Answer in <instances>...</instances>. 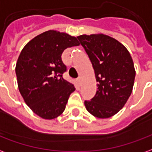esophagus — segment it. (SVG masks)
I'll list each match as a JSON object with an SVG mask.
<instances>
[{"instance_id": "1", "label": "esophagus", "mask_w": 152, "mask_h": 152, "mask_svg": "<svg viewBox=\"0 0 152 152\" xmlns=\"http://www.w3.org/2000/svg\"><path fill=\"white\" fill-rule=\"evenodd\" d=\"M77 81H78V84L80 86V85H81V83H82V78H81V77H79V78L77 79Z\"/></svg>"}]
</instances>
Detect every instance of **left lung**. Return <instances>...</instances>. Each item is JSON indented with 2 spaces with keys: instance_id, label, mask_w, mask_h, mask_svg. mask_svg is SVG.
<instances>
[{
  "instance_id": "left-lung-1",
  "label": "left lung",
  "mask_w": 152,
  "mask_h": 152,
  "mask_svg": "<svg viewBox=\"0 0 152 152\" xmlns=\"http://www.w3.org/2000/svg\"><path fill=\"white\" fill-rule=\"evenodd\" d=\"M91 61L97 92L85 101L87 111L98 118H109L123 108L129 98L135 69L129 52L114 38L103 34L77 37Z\"/></svg>"
}]
</instances>
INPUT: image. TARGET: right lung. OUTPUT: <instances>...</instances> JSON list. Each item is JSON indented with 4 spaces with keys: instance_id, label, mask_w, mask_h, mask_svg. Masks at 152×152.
<instances>
[{
    "instance_id": "add662e5",
    "label": "right lung",
    "mask_w": 152,
    "mask_h": 152,
    "mask_svg": "<svg viewBox=\"0 0 152 152\" xmlns=\"http://www.w3.org/2000/svg\"><path fill=\"white\" fill-rule=\"evenodd\" d=\"M79 45L75 37L50 30L30 40L19 54L15 67L18 89L40 117L52 120L64 112L75 87L63 78L66 66L61 56L66 48Z\"/></svg>"
}]
</instances>
